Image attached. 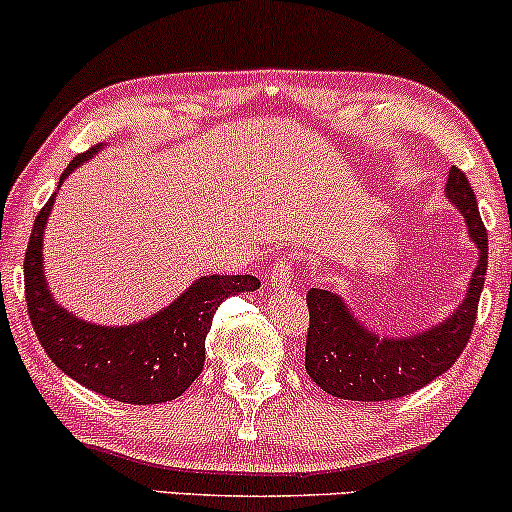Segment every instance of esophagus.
Returning <instances> with one entry per match:
<instances>
[{
    "label": "esophagus",
    "instance_id": "obj_1",
    "mask_svg": "<svg viewBox=\"0 0 512 512\" xmlns=\"http://www.w3.org/2000/svg\"><path fill=\"white\" fill-rule=\"evenodd\" d=\"M291 286H293L291 264L286 260L276 262L272 272H269V288H272V291H291Z\"/></svg>",
    "mask_w": 512,
    "mask_h": 512
}]
</instances>
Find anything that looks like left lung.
Returning <instances> with one entry per match:
<instances>
[{
  "label": "left lung",
  "mask_w": 512,
  "mask_h": 512,
  "mask_svg": "<svg viewBox=\"0 0 512 512\" xmlns=\"http://www.w3.org/2000/svg\"><path fill=\"white\" fill-rule=\"evenodd\" d=\"M446 197L463 214L470 240L479 250L465 298L443 322L429 329L410 336H381L355 317L341 295L312 288L307 293L310 331L305 369L322 391L365 403L410 396L448 372L465 350L486 279L489 238L479 217L477 197L458 166L448 171Z\"/></svg>",
  "instance_id": "left-lung-1"
}]
</instances>
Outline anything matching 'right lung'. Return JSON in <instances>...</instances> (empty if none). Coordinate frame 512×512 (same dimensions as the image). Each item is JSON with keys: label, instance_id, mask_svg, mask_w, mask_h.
I'll return each mask as SVG.
<instances>
[{"label": "right lung", "instance_id": "1", "mask_svg": "<svg viewBox=\"0 0 512 512\" xmlns=\"http://www.w3.org/2000/svg\"><path fill=\"white\" fill-rule=\"evenodd\" d=\"M100 150L102 145H97L88 155L73 159L57 190ZM54 200L57 193L40 209L23 262L30 324L45 353L73 381L119 403L155 405L178 398L200 377L205 338L219 303L231 295L257 291L260 279L250 274L200 276L174 303L133 324L107 326L80 319L54 300L42 264V240Z\"/></svg>", "mask_w": 512, "mask_h": 512}]
</instances>
